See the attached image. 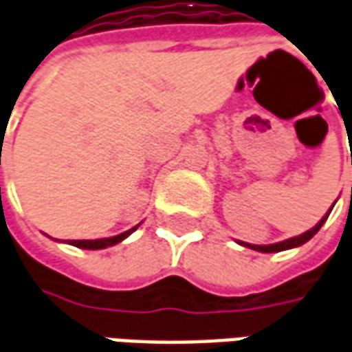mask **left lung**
I'll return each instance as SVG.
<instances>
[{
    "mask_svg": "<svg viewBox=\"0 0 352 352\" xmlns=\"http://www.w3.org/2000/svg\"><path fill=\"white\" fill-rule=\"evenodd\" d=\"M330 211H332V209H330ZM330 211H328V213L318 221L317 226H313V228L307 230V232H303L302 236L290 237V239H285V241H280V243H273V245H249V243H243V241H239V245H243V247H249V249H254V251H260V252H279V251H287V249H294V247H300V245H303L305 241H309L311 237L317 234L318 230H320V226H322V224L326 222V219H328Z\"/></svg>",
    "mask_w": 352,
    "mask_h": 352,
    "instance_id": "8db88e82",
    "label": "left lung"
}]
</instances>
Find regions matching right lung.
<instances>
[{
	"instance_id": "right-lung-1",
	"label": "right lung",
	"mask_w": 352,
	"mask_h": 352,
	"mask_svg": "<svg viewBox=\"0 0 352 352\" xmlns=\"http://www.w3.org/2000/svg\"><path fill=\"white\" fill-rule=\"evenodd\" d=\"M133 230H138V226H133L128 232H122V234H118V236L113 237H105V239H75V241H69L75 247H79V249H88V251H98V249H105V247H113V245L120 243L122 239L130 236Z\"/></svg>"
}]
</instances>
